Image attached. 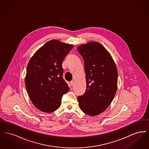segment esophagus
<instances>
[{
    "mask_svg": "<svg viewBox=\"0 0 149 149\" xmlns=\"http://www.w3.org/2000/svg\"><path fill=\"white\" fill-rule=\"evenodd\" d=\"M70 85L71 86H73L74 85V81H73V80H72V81H71L70 82Z\"/></svg>",
    "mask_w": 149,
    "mask_h": 149,
    "instance_id": "1",
    "label": "esophagus"
}]
</instances>
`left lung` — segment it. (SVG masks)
I'll return each instance as SVG.
<instances>
[{"label": "left lung", "mask_w": 149, "mask_h": 149, "mask_svg": "<svg viewBox=\"0 0 149 149\" xmlns=\"http://www.w3.org/2000/svg\"><path fill=\"white\" fill-rule=\"evenodd\" d=\"M84 62L87 88L78 97L80 109L85 114L102 113L114 99L117 90L118 71L109 52L98 42H89L77 48Z\"/></svg>", "instance_id": "left-lung-1"}]
</instances>
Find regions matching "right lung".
I'll list each match as a JSON object with an SVG mask.
<instances>
[{
	"mask_svg": "<svg viewBox=\"0 0 149 149\" xmlns=\"http://www.w3.org/2000/svg\"><path fill=\"white\" fill-rule=\"evenodd\" d=\"M73 45L53 39L40 48L27 66L25 86L29 97L39 110L52 113L61 104L69 87L63 78L62 63Z\"/></svg>",
	"mask_w": 149,
	"mask_h": 149,
	"instance_id": "add662e5",
	"label": "right lung"
}]
</instances>
